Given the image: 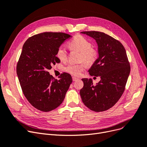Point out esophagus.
Masks as SVG:
<instances>
[{
    "label": "esophagus",
    "mask_w": 147,
    "mask_h": 147,
    "mask_svg": "<svg viewBox=\"0 0 147 147\" xmlns=\"http://www.w3.org/2000/svg\"><path fill=\"white\" fill-rule=\"evenodd\" d=\"M79 79L78 78H76V77H73V81H76V80H78Z\"/></svg>",
    "instance_id": "obj_1"
}]
</instances>
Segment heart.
<instances>
[{"label":"heart","mask_w":147,"mask_h":147,"mask_svg":"<svg viewBox=\"0 0 147 147\" xmlns=\"http://www.w3.org/2000/svg\"><path fill=\"white\" fill-rule=\"evenodd\" d=\"M91 43L90 41L80 35L76 36L68 43V46L71 50L80 52V60L84 61L88 65L93 64L97 59V51L95 49L91 48ZM56 57L61 62H65L67 59V53L65 49L61 46L57 48ZM86 67L84 62L79 64H69L65 67L64 70L68 73L79 76L81 74Z\"/></svg>","instance_id":"b5f03b06"}]
</instances>
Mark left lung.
Here are the masks:
<instances>
[{
	"mask_svg": "<svg viewBox=\"0 0 147 147\" xmlns=\"http://www.w3.org/2000/svg\"><path fill=\"white\" fill-rule=\"evenodd\" d=\"M82 33L93 37L98 45L99 57L88 72L101 79L94 85L91 79H82L81 99L91 110L104 111L115 105L123 93L130 73L129 62L125 49L115 38L99 31Z\"/></svg>",
	"mask_w": 147,
	"mask_h": 147,
	"instance_id": "left-lung-1",
	"label": "left lung"
}]
</instances>
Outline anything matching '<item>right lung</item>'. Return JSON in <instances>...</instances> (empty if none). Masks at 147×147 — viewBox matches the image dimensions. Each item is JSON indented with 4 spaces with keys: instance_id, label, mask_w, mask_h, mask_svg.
Segmentation results:
<instances>
[{
    "instance_id": "1",
    "label": "right lung",
    "mask_w": 147,
    "mask_h": 147,
    "mask_svg": "<svg viewBox=\"0 0 147 147\" xmlns=\"http://www.w3.org/2000/svg\"><path fill=\"white\" fill-rule=\"evenodd\" d=\"M71 37L63 32H45L30 37L23 45L16 71L26 99L36 109L48 112L63 101L72 78L67 73L54 78L48 71L60 62L57 48Z\"/></svg>"
}]
</instances>
